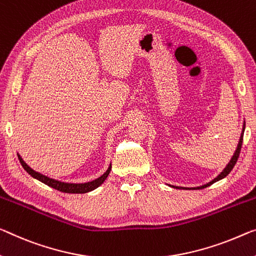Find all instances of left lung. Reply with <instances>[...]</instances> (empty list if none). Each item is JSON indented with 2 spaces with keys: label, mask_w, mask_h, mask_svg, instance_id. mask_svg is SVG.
I'll return each mask as SVG.
<instances>
[{
  "label": "left lung",
  "mask_w": 256,
  "mask_h": 256,
  "mask_svg": "<svg viewBox=\"0 0 256 256\" xmlns=\"http://www.w3.org/2000/svg\"><path fill=\"white\" fill-rule=\"evenodd\" d=\"M244 126H245V124H244ZM244 130H245V127H244V129H242V132L240 140H239V143H238L237 150H236L234 156H232V158H231V160H230V162L228 164V166H226V168H224V170L221 172V174H220V175L218 176V178H214L213 180H212V182L205 184V186H199V188H207V186H212V184H213V183L218 182V180H222V178H226V176L228 174H229V172H230L231 170H232V168L234 167V164H236V162H237V160H238V158H239V153H240V150H242V137H244ZM176 188H178V186H176Z\"/></svg>",
  "instance_id": "1"
}]
</instances>
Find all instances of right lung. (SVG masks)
Listing matches in <instances>:
<instances>
[{
	"label": "right lung",
	"mask_w": 256,
	"mask_h": 256,
	"mask_svg": "<svg viewBox=\"0 0 256 256\" xmlns=\"http://www.w3.org/2000/svg\"><path fill=\"white\" fill-rule=\"evenodd\" d=\"M18 159H19V161H20V164H22V166L24 167V169H25V170L28 172V174L32 176V178L38 180L40 182L46 184L48 186L56 188V190H58V191L65 192V194H87V192L95 190L96 188L100 186V184L104 182L106 178L108 176L110 172H111V164H110L108 170H106L104 174L100 176V178L94 180H92V182L81 183V184L64 183V182H60V180H56L54 178H48V176H44V175L40 174V172L33 170L32 168L27 166V164L22 159V156L19 154H18Z\"/></svg>",
	"instance_id": "right-lung-1"
}]
</instances>
